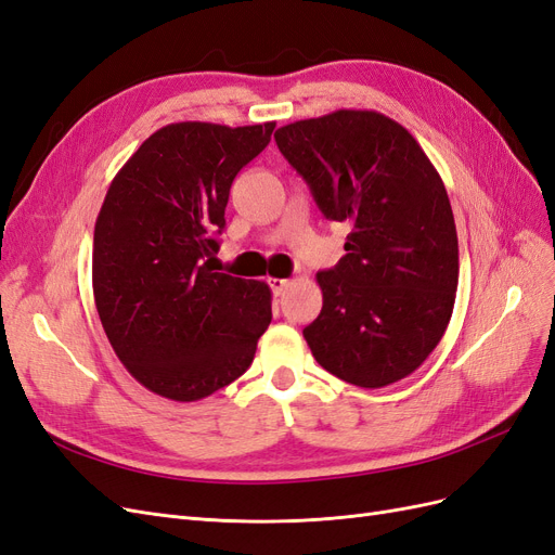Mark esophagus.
Returning a JSON list of instances; mask_svg holds the SVG:
<instances>
[{"label":"esophagus","instance_id":"obj_1","mask_svg":"<svg viewBox=\"0 0 555 555\" xmlns=\"http://www.w3.org/2000/svg\"><path fill=\"white\" fill-rule=\"evenodd\" d=\"M268 284H271V289H273L275 296H282V292L287 289L289 280H284V278H271V280H268Z\"/></svg>","mask_w":555,"mask_h":555}]
</instances>
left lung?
I'll return each instance as SVG.
<instances>
[{
    "label": "left lung",
    "mask_w": 555,
    "mask_h": 555,
    "mask_svg": "<svg viewBox=\"0 0 555 555\" xmlns=\"http://www.w3.org/2000/svg\"><path fill=\"white\" fill-rule=\"evenodd\" d=\"M347 255L317 282L324 306L304 338L317 363L363 389L412 375L438 347L459 287L444 182L412 133L377 111L340 108L275 131Z\"/></svg>",
    "instance_id": "1"
}]
</instances>
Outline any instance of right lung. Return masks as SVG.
I'll return each instance as SVG.
<instances>
[{
    "label": "right lung",
    "instance_id": "add662e5",
    "mask_svg": "<svg viewBox=\"0 0 555 555\" xmlns=\"http://www.w3.org/2000/svg\"><path fill=\"white\" fill-rule=\"evenodd\" d=\"M275 122H176L133 153L94 224L92 292L106 338L147 391L194 402L238 379L271 324V287L212 273L233 178Z\"/></svg>",
    "mask_w": 555,
    "mask_h": 555
}]
</instances>
